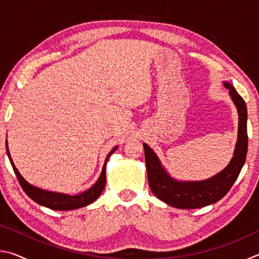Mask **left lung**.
<instances>
[{"instance_id":"8db88e82","label":"left lung","mask_w":259,"mask_h":259,"mask_svg":"<svg viewBox=\"0 0 259 259\" xmlns=\"http://www.w3.org/2000/svg\"><path fill=\"white\" fill-rule=\"evenodd\" d=\"M224 85L230 90V96L238 108L239 135L234 156L222 172L203 182L182 183L174 181L161 166L155 153L144 144L147 178L151 191L156 198L169 205L181 209H195L217 202L231 190L242 169L248 152L247 106L233 85L226 82Z\"/></svg>"}]
</instances>
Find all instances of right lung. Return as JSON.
<instances>
[{"instance_id":"obj_1","label":"right lung","mask_w":259,"mask_h":259,"mask_svg":"<svg viewBox=\"0 0 259 259\" xmlns=\"http://www.w3.org/2000/svg\"><path fill=\"white\" fill-rule=\"evenodd\" d=\"M116 150L113 148V150L109 152V154L106 157V161H105V164L103 166L102 174H100V177L97 182H96L95 185L89 188V190L81 193V194L77 195H66L61 194V193H55V192H48L45 190H41V188H37L33 185H30L25 179L21 177L18 170L12 162L10 154H9V150L7 147V154L10 159L11 165L14 168V171L16 174L17 178H18V182L20 184L21 188H23L24 192L27 194L30 199L35 202L43 205V207L50 208L52 210H72V209H77L81 207H85V205L93 203L94 201L98 198V196L102 194V192L105 187V183H106V162L108 157L111 156L112 153Z\"/></svg>"}]
</instances>
